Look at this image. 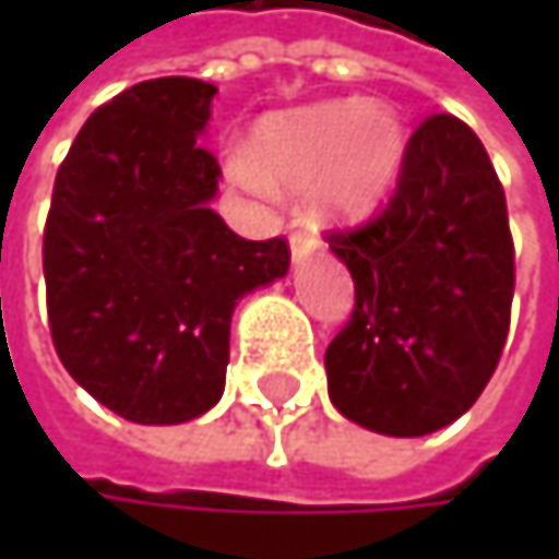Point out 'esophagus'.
<instances>
[{
  "mask_svg": "<svg viewBox=\"0 0 559 559\" xmlns=\"http://www.w3.org/2000/svg\"><path fill=\"white\" fill-rule=\"evenodd\" d=\"M313 249H320L317 229L304 226V229H294V233H290V255H294V262H300V259H304L307 252H313Z\"/></svg>",
  "mask_w": 559,
  "mask_h": 559,
  "instance_id": "esophagus-1",
  "label": "esophagus"
}]
</instances>
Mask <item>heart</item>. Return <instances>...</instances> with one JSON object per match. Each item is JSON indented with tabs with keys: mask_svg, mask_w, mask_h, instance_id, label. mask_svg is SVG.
Segmentation results:
<instances>
[{
	"mask_svg": "<svg viewBox=\"0 0 559 559\" xmlns=\"http://www.w3.org/2000/svg\"><path fill=\"white\" fill-rule=\"evenodd\" d=\"M401 152V122L389 106L330 99L262 119L249 155L233 158V174L249 190L313 183L323 210L353 216L385 197Z\"/></svg>",
	"mask_w": 559,
	"mask_h": 559,
	"instance_id": "heart-1",
	"label": "heart"
}]
</instances>
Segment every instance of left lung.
Instances as JSON below:
<instances>
[{
    "mask_svg": "<svg viewBox=\"0 0 559 559\" xmlns=\"http://www.w3.org/2000/svg\"><path fill=\"white\" fill-rule=\"evenodd\" d=\"M330 249L356 284L326 346L336 411L376 433L424 437L489 385L511 323L514 242L499 174L456 116H427L404 145L389 203Z\"/></svg>",
    "mask_w": 559,
    "mask_h": 559,
    "instance_id": "left-lung-1",
    "label": "left lung"
}]
</instances>
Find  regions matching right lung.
I'll return each instance as SVG.
<instances>
[{
	"label": "right lung",
	"instance_id": "obj_1",
	"mask_svg": "<svg viewBox=\"0 0 559 559\" xmlns=\"http://www.w3.org/2000/svg\"><path fill=\"white\" fill-rule=\"evenodd\" d=\"M216 86L145 80L99 106L57 168L45 287L57 356L135 424H183L226 385L236 300L290 265L287 239L236 236L210 206Z\"/></svg>",
	"mask_w": 559,
	"mask_h": 559
}]
</instances>
